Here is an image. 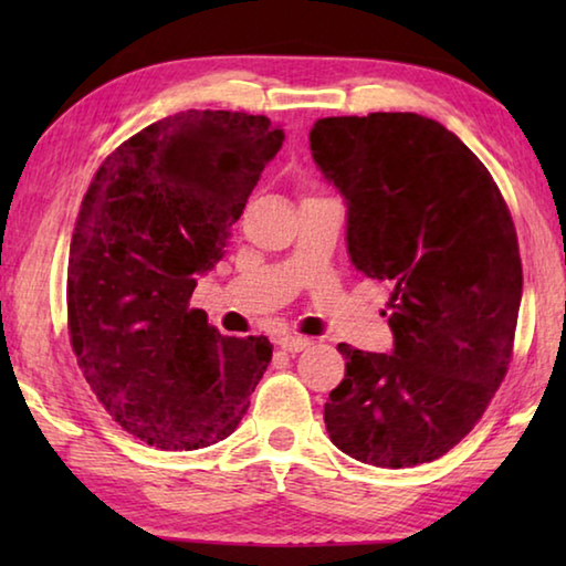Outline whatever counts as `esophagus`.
<instances>
[{
  "label": "esophagus",
  "instance_id": "1",
  "mask_svg": "<svg viewBox=\"0 0 566 566\" xmlns=\"http://www.w3.org/2000/svg\"><path fill=\"white\" fill-rule=\"evenodd\" d=\"M280 344H282L284 352L296 354V352H302L306 347H312V339L310 337H284Z\"/></svg>",
  "mask_w": 566,
  "mask_h": 566
}]
</instances>
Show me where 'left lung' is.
<instances>
[{"label": "left lung", "mask_w": 566, "mask_h": 566, "mask_svg": "<svg viewBox=\"0 0 566 566\" xmlns=\"http://www.w3.org/2000/svg\"><path fill=\"white\" fill-rule=\"evenodd\" d=\"M310 149L347 202L352 264L391 286L395 334L389 354L337 347L347 375L324 405L329 439L364 464L432 462L472 432L510 367L512 214L474 151L421 114L324 117Z\"/></svg>", "instance_id": "obj_1"}]
</instances>
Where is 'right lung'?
I'll return each instance as SVG.
<instances>
[{"label": "right lung", "instance_id": "add662e5", "mask_svg": "<svg viewBox=\"0 0 566 566\" xmlns=\"http://www.w3.org/2000/svg\"><path fill=\"white\" fill-rule=\"evenodd\" d=\"M282 142L262 114L179 112L114 149L84 195L66 276L72 349L142 442H222L270 367V339L222 337L189 296Z\"/></svg>", "mask_w": 566, "mask_h": 566}]
</instances>
